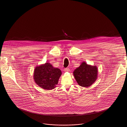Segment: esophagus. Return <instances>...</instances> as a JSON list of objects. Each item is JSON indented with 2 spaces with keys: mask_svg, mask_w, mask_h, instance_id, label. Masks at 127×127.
<instances>
[{
  "mask_svg": "<svg viewBox=\"0 0 127 127\" xmlns=\"http://www.w3.org/2000/svg\"><path fill=\"white\" fill-rule=\"evenodd\" d=\"M64 70L65 72H69L70 71V69H69V68H66Z\"/></svg>",
  "mask_w": 127,
  "mask_h": 127,
  "instance_id": "34e87169",
  "label": "esophagus"
}]
</instances>
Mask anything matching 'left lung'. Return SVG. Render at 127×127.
<instances>
[{
  "label": "left lung",
  "instance_id": "8db88e82",
  "mask_svg": "<svg viewBox=\"0 0 127 127\" xmlns=\"http://www.w3.org/2000/svg\"><path fill=\"white\" fill-rule=\"evenodd\" d=\"M73 75L78 84L82 87H89L97 78L98 69L96 65H91L82 62L80 66L73 71Z\"/></svg>",
  "mask_w": 127,
  "mask_h": 127
}]
</instances>
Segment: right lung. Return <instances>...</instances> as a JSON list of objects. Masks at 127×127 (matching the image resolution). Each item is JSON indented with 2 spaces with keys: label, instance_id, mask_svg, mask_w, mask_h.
<instances>
[{
  "label": "right lung",
  "instance_id": "obj_1",
  "mask_svg": "<svg viewBox=\"0 0 127 127\" xmlns=\"http://www.w3.org/2000/svg\"><path fill=\"white\" fill-rule=\"evenodd\" d=\"M62 74L60 69L54 67L51 64L46 62L35 67L33 79L41 88L50 90L56 87Z\"/></svg>",
  "mask_w": 127,
  "mask_h": 127
}]
</instances>
